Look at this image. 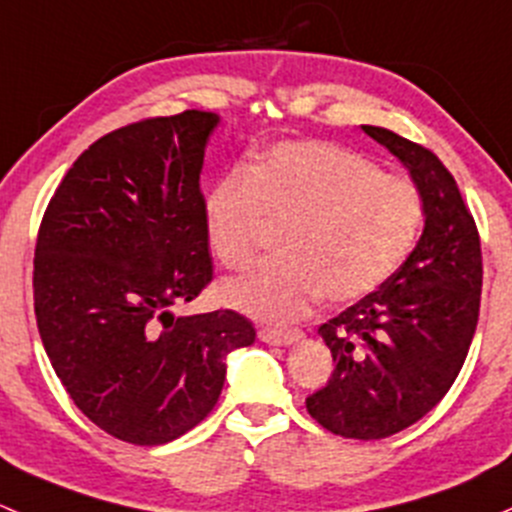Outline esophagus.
<instances>
[{"label":"esophagus","instance_id":"1","mask_svg":"<svg viewBox=\"0 0 512 512\" xmlns=\"http://www.w3.org/2000/svg\"><path fill=\"white\" fill-rule=\"evenodd\" d=\"M258 337H261V342H268V345H293V342H298L303 337V333L300 330L261 328L258 330Z\"/></svg>","mask_w":512,"mask_h":512}]
</instances>
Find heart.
Instances as JSON below:
<instances>
[{"label": "heart", "mask_w": 512, "mask_h": 512, "mask_svg": "<svg viewBox=\"0 0 512 512\" xmlns=\"http://www.w3.org/2000/svg\"><path fill=\"white\" fill-rule=\"evenodd\" d=\"M204 236L226 268H246L266 224L286 229L283 258L224 283L234 308L261 320H293L320 298L355 303L377 291L412 254L424 197L404 175L325 140H286L204 194Z\"/></svg>", "instance_id": "heart-1"}]
</instances>
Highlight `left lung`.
<instances>
[{
	"label": "left lung",
	"instance_id": "8db88e82",
	"mask_svg": "<svg viewBox=\"0 0 512 512\" xmlns=\"http://www.w3.org/2000/svg\"><path fill=\"white\" fill-rule=\"evenodd\" d=\"M362 130L409 170L424 197V231L387 283L320 325L335 370L305 407L337 436L374 441L416 424L451 389L476 333L483 258L444 162L387 128Z\"/></svg>",
	"mask_w": 512,
	"mask_h": 512
}]
</instances>
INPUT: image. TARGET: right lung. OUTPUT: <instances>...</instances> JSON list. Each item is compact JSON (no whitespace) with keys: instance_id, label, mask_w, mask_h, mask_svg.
Masks as SVG:
<instances>
[{"instance_id":"add662e5","label":"right lung","mask_w":512,"mask_h":512,"mask_svg":"<svg viewBox=\"0 0 512 512\" xmlns=\"http://www.w3.org/2000/svg\"><path fill=\"white\" fill-rule=\"evenodd\" d=\"M217 113L147 118L93 142L51 197L34 254L41 342L73 404L157 446L217 404L226 355L256 340L236 310L175 315L212 281L199 175Z\"/></svg>"}]
</instances>
